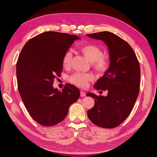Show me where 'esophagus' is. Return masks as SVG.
Returning a JSON list of instances; mask_svg holds the SVG:
<instances>
[{
  "label": "esophagus",
  "instance_id": "esophagus-1",
  "mask_svg": "<svg viewBox=\"0 0 157 157\" xmlns=\"http://www.w3.org/2000/svg\"><path fill=\"white\" fill-rule=\"evenodd\" d=\"M80 96L81 97H85L86 96V93L83 91H80Z\"/></svg>",
  "mask_w": 157,
  "mask_h": 157
}]
</instances>
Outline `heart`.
<instances>
[{"label":"heart","instance_id":"heart-1","mask_svg":"<svg viewBox=\"0 0 157 157\" xmlns=\"http://www.w3.org/2000/svg\"><path fill=\"white\" fill-rule=\"evenodd\" d=\"M80 50L88 61L93 63L94 67L99 72L105 71L109 63L106 59L103 58V52L101 48L95 44H84L80 47ZM73 54L71 51L65 52L63 57L62 64L64 67H69L72 59ZM93 79V76L88 73H75L69 77V81L75 86L80 88H85Z\"/></svg>","mask_w":157,"mask_h":157}]
</instances>
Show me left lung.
<instances>
[{
	"label": "left lung",
	"instance_id": "8db88e82",
	"mask_svg": "<svg viewBox=\"0 0 157 157\" xmlns=\"http://www.w3.org/2000/svg\"><path fill=\"white\" fill-rule=\"evenodd\" d=\"M101 40L107 45L109 67L97 80L94 88L107 90V96H98L88 93L94 99V106L88 111V117L94 124L104 128L120 125L130 115L140 91V67L135 52L129 44L108 31L87 34Z\"/></svg>",
	"mask_w": 157,
	"mask_h": 157
}]
</instances>
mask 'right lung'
<instances>
[{
  "instance_id": "right-lung-1",
  "label": "right lung",
  "mask_w": 157,
  "mask_h": 157,
  "mask_svg": "<svg viewBox=\"0 0 157 157\" xmlns=\"http://www.w3.org/2000/svg\"><path fill=\"white\" fill-rule=\"evenodd\" d=\"M78 39L67 33L44 32L28 41L19 56V92L29 115L42 126L62 121L70 105L80 97L79 90L72 84H66L61 92L53 87L54 78L62 71L64 54Z\"/></svg>"
}]
</instances>
